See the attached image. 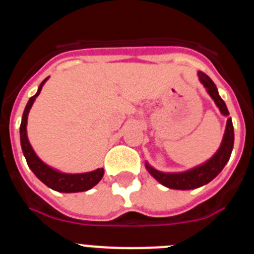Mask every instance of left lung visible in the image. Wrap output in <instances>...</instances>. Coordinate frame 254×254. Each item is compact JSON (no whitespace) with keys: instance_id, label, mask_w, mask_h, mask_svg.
I'll return each instance as SVG.
<instances>
[{"instance_id":"1","label":"left lung","mask_w":254,"mask_h":254,"mask_svg":"<svg viewBox=\"0 0 254 254\" xmlns=\"http://www.w3.org/2000/svg\"><path fill=\"white\" fill-rule=\"evenodd\" d=\"M198 77L203 86L207 89V93L210 94L211 98L214 99L215 104L219 107L220 112L224 116H229L228 108H226L224 100L220 98L214 81L205 72H201V71L198 72ZM233 146H234V127H233L232 118H228L221 146L217 150L216 154L205 164L185 173H161L150 167L149 164H146V169L156 181L160 182L165 187L173 188V190H194L203 185H207L208 182L212 181L223 170L225 164L230 159Z\"/></svg>"}]
</instances>
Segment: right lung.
Returning a JSON list of instances; mask_svg holds the SVG:
<instances>
[{"label": "right lung", "mask_w": 254, "mask_h": 254, "mask_svg": "<svg viewBox=\"0 0 254 254\" xmlns=\"http://www.w3.org/2000/svg\"><path fill=\"white\" fill-rule=\"evenodd\" d=\"M47 80H48V77L44 78L42 84L39 85L37 94L29 99L24 114H22L21 125H20V142H21L22 152H24V156H25L29 168L33 170V173L38 177V179H40L49 188L57 190V192H64V193L84 192V190H90V188H93L94 186L99 183L100 179L104 176V169L103 168L90 173H82V174H66V173L57 172V170L52 169L48 165H46L43 161L38 158L33 147L29 143L28 136H26V122H28L29 111H30L31 105L34 103L35 98L39 95L40 90H42V87H43L44 82Z\"/></svg>", "instance_id": "add662e5"}]
</instances>
